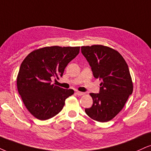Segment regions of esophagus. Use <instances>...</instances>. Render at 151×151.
Segmentation results:
<instances>
[{"instance_id": "esophagus-1", "label": "esophagus", "mask_w": 151, "mask_h": 151, "mask_svg": "<svg viewBox=\"0 0 151 151\" xmlns=\"http://www.w3.org/2000/svg\"><path fill=\"white\" fill-rule=\"evenodd\" d=\"M76 94H77L78 96H82V95H84L85 93L82 92H79V91H77V92H76Z\"/></svg>"}]
</instances>
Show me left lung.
Returning a JSON list of instances; mask_svg holds the SVG:
<instances>
[{"mask_svg":"<svg viewBox=\"0 0 151 151\" xmlns=\"http://www.w3.org/2000/svg\"><path fill=\"white\" fill-rule=\"evenodd\" d=\"M81 52L94 77L101 81L99 92L90 94L93 104L85 113L98 122H108L118 114L132 94L129 68L118 51L106 46H83Z\"/></svg>","mask_w":151,"mask_h":151,"instance_id":"left-lung-1","label":"left lung"}]
</instances>
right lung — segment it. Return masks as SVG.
Segmentation results:
<instances>
[{"label":"right lung","instance_id":"obj_1","mask_svg":"<svg viewBox=\"0 0 151 151\" xmlns=\"http://www.w3.org/2000/svg\"><path fill=\"white\" fill-rule=\"evenodd\" d=\"M79 52L80 47H45L33 51L22 61L17 79L18 92L36 118L45 120L55 116L74 93L51 82L52 78L62 77L65 68Z\"/></svg>","mask_w":151,"mask_h":151}]
</instances>
